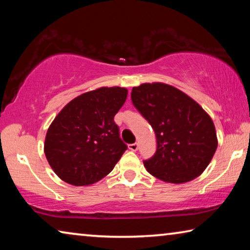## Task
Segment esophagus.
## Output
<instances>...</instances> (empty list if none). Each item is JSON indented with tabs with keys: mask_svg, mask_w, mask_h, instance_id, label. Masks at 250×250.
Returning a JSON list of instances; mask_svg holds the SVG:
<instances>
[{
	"mask_svg": "<svg viewBox=\"0 0 250 250\" xmlns=\"http://www.w3.org/2000/svg\"><path fill=\"white\" fill-rule=\"evenodd\" d=\"M128 147L131 151H137L139 146H138V143H131V145L128 146Z\"/></svg>",
	"mask_w": 250,
	"mask_h": 250,
	"instance_id": "obj_1",
	"label": "esophagus"
}]
</instances>
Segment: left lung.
Masks as SVG:
<instances>
[{
  "label": "left lung",
  "instance_id": "8db88e82",
  "mask_svg": "<svg viewBox=\"0 0 250 250\" xmlns=\"http://www.w3.org/2000/svg\"><path fill=\"white\" fill-rule=\"evenodd\" d=\"M131 100L155 132V153L143 161L147 172L174 184L200 176L217 149L215 125L205 110L162 83L133 87Z\"/></svg>",
  "mask_w": 250,
  "mask_h": 250
}]
</instances>
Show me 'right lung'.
Instances as JSON below:
<instances>
[{
    "label": "right lung",
    "instance_id": "obj_1",
    "mask_svg": "<svg viewBox=\"0 0 250 250\" xmlns=\"http://www.w3.org/2000/svg\"><path fill=\"white\" fill-rule=\"evenodd\" d=\"M128 90L101 87L76 97L55 118L44 152L50 167L66 183L90 185L108 175L126 150L115 124Z\"/></svg>",
    "mask_w": 250,
    "mask_h": 250
}]
</instances>
